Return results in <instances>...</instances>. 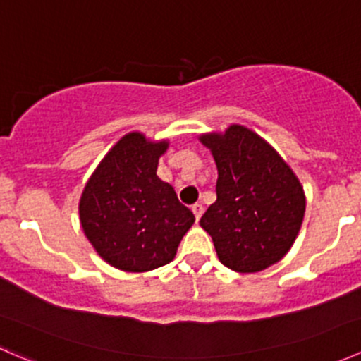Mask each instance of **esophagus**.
<instances>
[{
    "mask_svg": "<svg viewBox=\"0 0 361 361\" xmlns=\"http://www.w3.org/2000/svg\"><path fill=\"white\" fill-rule=\"evenodd\" d=\"M192 211H194V214H195V220L199 221V218L202 216V211H204L202 204H201V202H195L194 206H192Z\"/></svg>",
    "mask_w": 361,
    "mask_h": 361,
    "instance_id": "34e87169",
    "label": "esophagus"
}]
</instances>
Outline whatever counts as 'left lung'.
<instances>
[{"label": "left lung", "mask_w": 361, "mask_h": 361, "mask_svg": "<svg viewBox=\"0 0 361 361\" xmlns=\"http://www.w3.org/2000/svg\"><path fill=\"white\" fill-rule=\"evenodd\" d=\"M218 169L216 201L201 218L218 258L235 272H258L288 253L300 231L305 195L278 152L245 126L202 134Z\"/></svg>", "instance_id": "8db88e82"}]
</instances>
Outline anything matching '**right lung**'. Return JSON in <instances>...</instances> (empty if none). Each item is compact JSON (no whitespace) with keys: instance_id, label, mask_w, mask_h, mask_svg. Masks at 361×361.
<instances>
[{"instance_id":"1","label":"right lung","mask_w":361,"mask_h":361,"mask_svg":"<svg viewBox=\"0 0 361 361\" xmlns=\"http://www.w3.org/2000/svg\"><path fill=\"white\" fill-rule=\"evenodd\" d=\"M167 141L129 133L111 148L80 197V221L103 260L126 272L169 264L195 221L169 183L157 176Z\"/></svg>"}]
</instances>
